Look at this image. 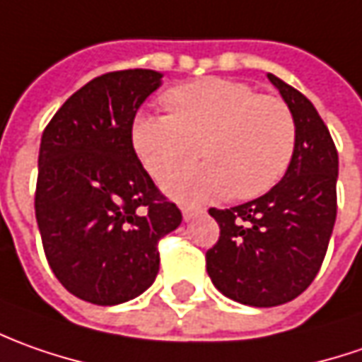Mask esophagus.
Returning a JSON list of instances; mask_svg holds the SVG:
<instances>
[{
	"mask_svg": "<svg viewBox=\"0 0 362 362\" xmlns=\"http://www.w3.org/2000/svg\"><path fill=\"white\" fill-rule=\"evenodd\" d=\"M198 214H202V208H194V206H184V208H182V216H184V220H192L194 216H198Z\"/></svg>",
	"mask_w": 362,
	"mask_h": 362,
	"instance_id": "1",
	"label": "esophagus"
}]
</instances>
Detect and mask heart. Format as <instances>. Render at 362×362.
<instances>
[{
    "mask_svg": "<svg viewBox=\"0 0 362 362\" xmlns=\"http://www.w3.org/2000/svg\"><path fill=\"white\" fill-rule=\"evenodd\" d=\"M168 114L142 112L132 122V146L156 180L206 164L166 182L182 202H202L230 194L246 200L268 192L291 166L296 122L291 107L252 86L224 78L182 83L164 95Z\"/></svg>",
    "mask_w": 362,
    "mask_h": 362,
    "instance_id": "obj_1",
    "label": "heart"
}]
</instances>
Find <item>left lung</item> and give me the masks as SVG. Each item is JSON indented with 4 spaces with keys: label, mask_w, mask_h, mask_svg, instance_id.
I'll return each mask as SVG.
<instances>
[{
    "label": "left lung",
    "mask_w": 362,
    "mask_h": 362,
    "mask_svg": "<svg viewBox=\"0 0 362 362\" xmlns=\"http://www.w3.org/2000/svg\"><path fill=\"white\" fill-rule=\"evenodd\" d=\"M296 122V150L282 180L234 208H210L220 238L206 270L224 296L248 306H279L315 281L337 220L339 154L310 100L268 74Z\"/></svg>",
    "instance_id": "8db88e82"
}]
</instances>
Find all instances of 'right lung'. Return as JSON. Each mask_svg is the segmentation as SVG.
I'll use <instances>...</instances> for the list:
<instances>
[{"mask_svg": "<svg viewBox=\"0 0 362 362\" xmlns=\"http://www.w3.org/2000/svg\"><path fill=\"white\" fill-rule=\"evenodd\" d=\"M154 69L88 81L42 134L35 218L49 268L74 296L112 306L156 279L158 243L182 212L156 188L132 146L138 107L160 86Z\"/></svg>", "mask_w": 362, "mask_h": 362, "instance_id": "obj_1", "label": "right lung"}]
</instances>
